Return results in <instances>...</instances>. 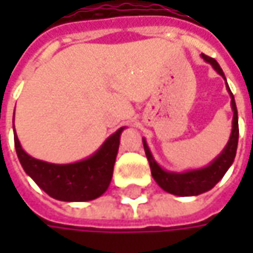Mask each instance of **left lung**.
Returning a JSON list of instances; mask_svg holds the SVG:
<instances>
[{
    "label": "left lung",
    "instance_id": "obj_1",
    "mask_svg": "<svg viewBox=\"0 0 253 253\" xmlns=\"http://www.w3.org/2000/svg\"><path fill=\"white\" fill-rule=\"evenodd\" d=\"M201 57L212 66V69L222 76V79L227 83L225 74L222 72V69L219 67L215 59L209 57L206 54H201ZM227 90L231 97V108L234 112L232 117V131L229 136L228 143L225 145V148L219 153L218 156L214 161L210 163L209 166L201 168V169H193L187 171H168V170L162 169L159 163L155 161V158L152 156V152L146 143V139L143 141V148L146 158L149 161L151 166L152 177L155 181L161 186L165 191H168L170 194L174 196H181V197H189V196H199L201 193H206L211 190L219 180L224 177V174L227 173V170L231 168V165L234 163L235 155H237V148H238V136H239V128H238V111H237V105H235V98L234 94L229 90L228 84H227Z\"/></svg>",
    "mask_w": 253,
    "mask_h": 253
}]
</instances>
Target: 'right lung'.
<instances>
[{
    "mask_svg": "<svg viewBox=\"0 0 253 253\" xmlns=\"http://www.w3.org/2000/svg\"><path fill=\"white\" fill-rule=\"evenodd\" d=\"M124 128L108 136L100 149L87 159L67 165L49 163L29 156L22 149L14 126L15 149L25 173L50 197L60 201H90L102 196L111 183Z\"/></svg>",
    "mask_w": 253,
    "mask_h": 253,
    "instance_id": "add662e5",
    "label": "right lung"
}]
</instances>
